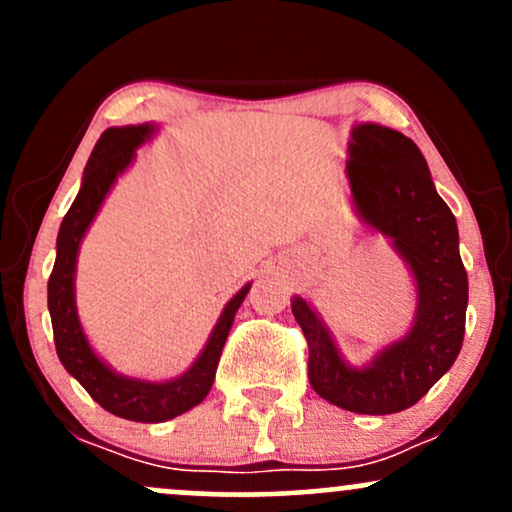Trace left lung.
<instances>
[{"instance_id":"1","label":"left lung","mask_w":512,"mask_h":512,"mask_svg":"<svg viewBox=\"0 0 512 512\" xmlns=\"http://www.w3.org/2000/svg\"><path fill=\"white\" fill-rule=\"evenodd\" d=\"M346 175L361 219L392 240L414 274V327L370 366L349 368L315 310L298 296L291 310L308 342V378L317 395L356 414H395L414 407L462 349L469 284L457 221L436 192L419 146L397 129L358 125Z\"/></svg>"}]
</instances>
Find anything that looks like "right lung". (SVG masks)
<instances>
[{
  "label": "right lung",
  "instance_id": "obj_1",
  "mask_svg": "<svg viewBox=\"0 0 512 512\" xmlns=\"http://www.w3.org/2000/svg\"><path fill=\"white\" fill-rule=\"evenodd\" d=\"M151 134H154L151 125L110 127L101 134L86 163L79 195L62 219L60 236H57V260L48 281L52 334H55V349L62 366L79 380L81 387L105 411L120 416V419L139 421V424H158V421L173 419V416L197 407L209 395L233 317H236L240 303L250 291V284L243 286L228 301L207 346L192 363V368L182 373L180 378L168 380V383H146V380L117 375L93 354V349L86 342V334L81 330L74 305L76 252H79L81 238L91 226L93 216L101 209L117 175L132 163L137 146Z\"/></svg>",
  "mask_w": 512,
  "mask_h": 512
}]
</instances>
